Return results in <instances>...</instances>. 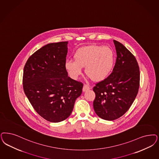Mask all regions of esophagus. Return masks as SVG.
I'll list each match as a JSON object with an SVG mask.
<instances>
[{
	"label": "esophagus",
	"mask_w": 159,
	"mask_h": 159,
	"mask_svg": "<svg viewBox=\"0 0 159 159\" xmlns=\"http://www.w3.org/2000/svg\"><path fill=\"white\" fill-rule=\"evenodd\" d=\"M90 86L88 84H84L83 88V92H86V90H88L89 89H90Z\"/></svg>",
	"instance_id": "1"
}]
</instances>
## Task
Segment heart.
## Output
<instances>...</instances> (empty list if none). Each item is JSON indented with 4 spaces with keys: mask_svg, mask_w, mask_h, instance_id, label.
I'll return each mask as SVG.
<instances>
[{
    "mask_svg": "<svg viewBox=\"0 0 159 159\" xmlns=\"http://www.w3.org/2000/svg\"><path fill=\"white\" fill-rule=\"evenodd\" d=\"M75 61L66 60L65 69L73 79L76 80L85 72L96 82L104 80L109 75L114 64V54L109 47L89 46L77 50L74 55Z\"/></svg>",
    "mask_w": 159,
    "mask_h": 159,
    "instance_id": "obj_1",
    "label": "heart"
}]
</instances>
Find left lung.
<instances>
[{
  "label": "left lung",
  "instance_id": "1",
  "mask_svg": "<svg viewBox=\"0 0 159 159\" xmlns=\"http://www.w3.org/2000/svg\"><path fill=\"white\" fill-rule=\"evenodd\" d=\"M113 42L117 57L113 71L93 89L96 94L94 111L106 120L119 119L129 109L140 86V70L136 57L123 44L115 40Z\"/></svg>",
  "mask_w": 159,
  "mask_h": 159
}]
</instances>
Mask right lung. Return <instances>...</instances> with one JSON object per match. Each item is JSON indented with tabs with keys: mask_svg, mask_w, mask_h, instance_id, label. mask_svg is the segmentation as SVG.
Segmentation results:
<instances>
[{
	"mask_svg": "<svg viewBox=\"0 0 159 159\" xmlns=\"http://www.w3.org/2000/svg\"><path fill=\"white\" fill-rule=\"evenodd\" d=\"M68 42L45 45L28 59L23 88L34 109L46 120L57 123L71 115L83 84L68 76L65 69Z\"/></svg>",
	"mask_w": 159,
	"mask_h": 159,
	"instance_id": "obj_1",
	"label": "right lung"
}]
</instances>
